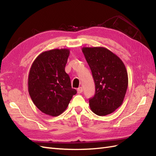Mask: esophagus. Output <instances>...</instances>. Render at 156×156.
Instances as JSON below:
<instances>
[{
  "label": "esophagus",
  "mask_w": 156,
  "mask_h": 156,
  "mask_svg": "<svg viewBox=\"0 0 156 156\" xmlns=\"http://www.w3.org/2000/svg\"><path fill=\"white\" fill-rule=\"evenodd\" d=\"M82 91H83V89H82V87H78V88L77 89L78 94H81Z\"/></svg>",
  "instance_id": "1"
}]
</instances>
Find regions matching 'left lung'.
Returning a JSON list of instances; mask_svg holds the SVG:
<instances>
[{"mask_svg":"<svg viewBox=\"0 0 156 156\" xmlns=\"http://www.w3.org/2000/svg\"><path fill=\"white\" fill-rule=\"evenodd\" d=\"M95 85V93L89 100L91 110L99 116L113 113L122 105L126 92L128 74L117 55L102 47H83Z\"/></svg>","mask_w":156,"mask_h":156,"instance_id":"1","label":"left lung"}]
</instances>
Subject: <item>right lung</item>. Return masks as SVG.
I'll list each match as a JSON object with an SVG mask.
<instances>
[{"instance_id": "1", "label": "right lung", "mask_w": 156, "mask_h": 156, "mask_svg": "<svg viewBox=\"0 0 156 156\" xmlns=\"http://www.w3.org/2000/svg\"><path fill=\"white\" fill-rule=\"evenodd\" d=\"M70 54L68 49L44 51L30 68L27 85L30 97L42 113L57 117L66 110L76 90L72 88L65 72Z\"/></svg>"}]
</instances>
